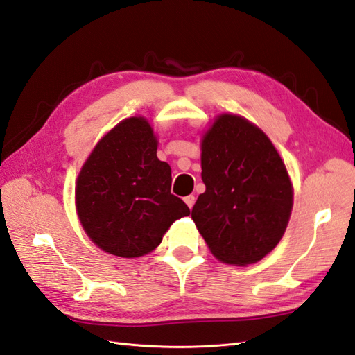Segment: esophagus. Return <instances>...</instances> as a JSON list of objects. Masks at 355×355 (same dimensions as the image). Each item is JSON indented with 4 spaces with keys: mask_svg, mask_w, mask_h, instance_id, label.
<instances>
[{
    "mask_svg": "<svg viewBox=\"0 0 355 355\" xmlns=\"http://www.w3.org/2000/svg\"><path fill=\"white\" fill-rule=\"evenodd\" d=\"M184 202L187 204V207H189V209H192V207H193V204H195V196H193V195H189V196H186V198H184Z\"/></svg>",
    "mask_w": 355,
    "mask_h": 355,
    "instance_id": "esophagus-1",
    "label": "esophagus"
}]
</instances>
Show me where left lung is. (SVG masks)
Returning <instances> with one entry per match:
<instances>
[{
    "mask_svg": "<svg viewBox=\"0 0 355 355\" xmlns=\"http://www.w3.org/2000/svg\"><path fill=\"white\" fill-rule=\"evenodd\" d=\"M192 219L213 255L245 266L275 248L291 218L289 174L268 136L250 121L220 114L204 135Z\"/></svg>",
    "mask_w": 355,
    "mask_h": 355,
    "instance_id": "1",
    "label": "left lung"
}]
</instances>
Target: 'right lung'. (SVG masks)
Returning <instances> with one entry per match:
<instances>
[{"label": "right lung", "instance_id": "1", "mask_svg": "<svg viewBox=\"0 0 355 355\" xmlns=\"http://www.w3.org/2000/svg\"><path fill=\"white\" fill-rule=\"evenodd\" d=\"M171 166L157 159L148 121H122L81 168L76 187L81 225L109 254L133 259L151 252L172 222L191 213L171 193Z\"/></svg>", "mask_w": 355, "mask_h": 355}]
</instances>
